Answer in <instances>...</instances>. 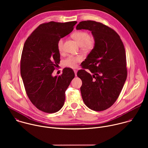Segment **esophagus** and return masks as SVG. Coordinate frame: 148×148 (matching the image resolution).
I'll list each match as a JSON object with an SVG mask.
<instances>
[{
    "label": "esophagus",
    "instance_id": "34e87169",
    "mask_svg": "<svg viewBox=\"0 0 148 148\" xmlns=\"http://www.w3.org/2000/svg\"><path fill=\"white\" fill-rule=\"evenodd\" d=\"M74 73H75V76H77V71L76 70H74Z\"/></svg>",
    "mask_w": 148,
    "mask_h": 148
}]
</instances>
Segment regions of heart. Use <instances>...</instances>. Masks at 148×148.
<instances>
[{
	"label": "heart",
	"instance_id": "1",
	"mask_svg": "<svg viewBox=\"0 0 148 148\" xmlns=\"http://www.w3.org/2000/svg\"><path fill=\"white\" fill-rule=\"evenodd\" d=\"M73 37L77 41V43L81 46L84 50H90L94 47L95 45V40L90 36L89 33L87 31H77L73 34ZM64 38H60L57 43V50L59 53H61L64 50ZM82 60L81 56H69L62 61L63 65L70 68H75L77 64Z\"/></svg>",
	"mask_w": 148,
	"mask_h": 148
}]
</instances>
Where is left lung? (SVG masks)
<instances>
[{"label": "left lung", "instance_id": "left-lung-1", "mask_svg": "<svg viewBox=\"0 0 148 148\" xmlns=\"http://www.w3.org/2000/svg\"><path fill=\"white\" fill-rule=\"evenodd\" d=\"M76 29L91 31L95 40L94 49L77 73L83 82L80 88L83 101L93 111H104L116 101L127 77L123 42L114 30L95 21H82Z\"/></svg>", "mask_w": 148, "mask_h": 148}]
</instances>
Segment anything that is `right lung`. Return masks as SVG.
Wrapping results in <instances>:
<instances>
[{
	"mask_svg": "<svg viewBox=\"0 0 148 148\" xmlns=\"http://www.w3.org/2000/svg\"><path fill=\"white\" fill-rule=\"evenodd\" d=\"M76 21L50 22L40 25L26 40L20 60V74L32 103L46 113L58 111L64 103L65 92L74 78L73 70L63 69L59 76L52 73L60 61L58 40L70 33Z\"/></svg>",
	"mask_w": 148,
	"mask_h": 148,
	"instance_id": "add662e5",
	"label": "right lung"
}]
</instances>
